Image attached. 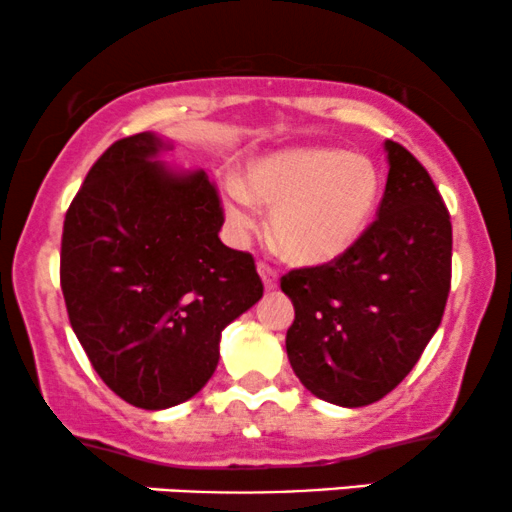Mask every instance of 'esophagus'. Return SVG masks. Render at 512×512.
I'll return each instance as SVG.
<instances>
[{"label":"esophagus","mask_w":512,"mask_h":512,"mask_svg":"<svg viewBox=\"0 0 512 512\" xmlns=\"http://www.w3.org/2000/svg\"><path fill=\"white\" fill-rule=\"evenodd\" d=\"M257 272L262 276L264 289H274L276 286V269L269 262H257Z\"/></svg>","instance_id":"1"}]
</instances>
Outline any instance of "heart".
<instances>
[{
	"label": "heart",
	"mask_w": 512,
	"mask_h": 512,
	"mask_svg": "<svg viewBox=\"0 0 512 512\" xmlns=\"http://www.w3.org/2000/svg\"><path fill=\"white\" fill-rule=\"evenodd\" d=\"M380 195V175L366 154L296 146L264 154L228 182L223 211L233 228H257L256 202L272 209L269 231L291 262L320 264L339 257L366 231Z\"/></svg>",
	"instance_id": "b5f03b06"
}]
</instances>
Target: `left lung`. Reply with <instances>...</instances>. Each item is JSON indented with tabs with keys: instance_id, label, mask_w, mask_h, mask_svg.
Returning <instances> with one entry per match:
<instances>
[{
	"instance_id": "8db88e82",
	"label": "left lung",
	"mask_w": 512,
	"mask_h": 512,
	"mask_svg": "<svg viewBox=\"0 0 512 512\" xmlns=\"http://www.w3.org/2000/svg\"><path fill=\"white\" fill-rule=\"evenodd\" d=\"M390 173L378 219L320 267L291 269L286 354L298 380L325 402L366 407L416 366L450 293L452 226L428 170L385 142Z\"/></svg>"
}]
</instances>
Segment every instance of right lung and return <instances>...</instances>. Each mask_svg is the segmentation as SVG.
<instances>
[{
  "label": "right lung",
  "mask_w": 512,
  "mask_h": 512,
  "mask_svg": "<svg viewBox=\"0 0 512 512\" xmlns=\"http://www.w3.org/2000/svg\"><path fill=\"white\" fill-rule=\"evenodd\" d=\"M151 132L110 146L64 216L60 284L93 370L139 409L195 397L228 322L262 298L250 252L221 243L223 209L204 170L156 161Z\"/></svg>",
  "instance_id": "1"
}]
</instances>
